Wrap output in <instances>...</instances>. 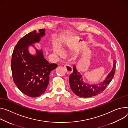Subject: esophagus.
<instances>
[{
    "label": "esophagus",
    "mask_w": 128,
    "mask_h": 128,
    "mask_svg": "<svg viewBox=\"0 0 128 128\" xmlns=\"http://www.w3.org/2000/svg\"><path fill=\"white\" fill-rule=\"evenodd\" d=\"M64 67L66 69V72L67 74H71L73 71V69L69 65L67 64H65L64 65Z\"/></svg>",
    "instance_id": "esophagus-1"
}]
</instances>
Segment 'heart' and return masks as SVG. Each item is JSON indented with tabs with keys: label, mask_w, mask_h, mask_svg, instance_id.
<instances>
[{
	"label": "heart",
	"mask_w": 128,
	"mask_h": 128,
	"mask_svg": "<svg viewBox=\"0 0 128 128\" xmlns=\"http://www.w3.org/2000/svg\"><path fill=\"white\" fill-rule=\"evenodd\" d=\"M61 48L63 50H66V48L64 46H61ZM52 50L53 53L57 56H61L62 54V51L60 48L56 44H53L52 47Z\"/></svg>",
	"instance_id": "heart-1"
}]
</instances>
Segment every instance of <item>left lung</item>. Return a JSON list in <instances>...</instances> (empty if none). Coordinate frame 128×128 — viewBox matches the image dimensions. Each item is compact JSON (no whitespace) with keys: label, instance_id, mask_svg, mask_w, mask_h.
Returning <instances> with one entry per match:
<instances>
[{"label":"left lung","instance_id":"left-lung-1","mask_svg":"<svg viewBox=\"0 0 128 128\" xmlns=\"http://www.w3.org/2000/svg\"><path fill=\"white\" fill-rule=\"evenodd\" d=\"M116 62H114L112 69L102 82L90 84L85 82L82 75L76 69L75 65L73 66V72L69 76V81L70 88L77 96L84 98L96 96L102 92L112 80L115 74Z\"/></svg>","mask_w":128,"mask_h":128}]
</instances>
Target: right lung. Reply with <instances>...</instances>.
Wrapping results in <instances>:
<instances>
[{
	"label": "right lung",
	"instance_id": "1",
	"mask_svg": "<svg viewBox=\"0 0 128 128\" xmlns=\"http://www.w3.org/2000/svg\"><path fill=\"white\" fill-rule=\"evenodd\" d=\"M45 35V29L30 32L18 42L12 56L11 69L14 82L24 94L36 98L43 94L48 87L50 72L58 67L50 64L44 56L42 49L34 44L39 43ZM30 46L36 50L35 54L29 52Z\"/></svg>",
	"mask_w": 128,
	"mask_h": 128
}]
</instances>
